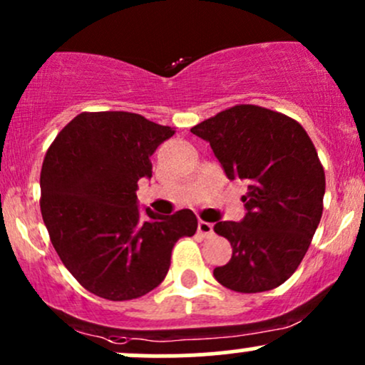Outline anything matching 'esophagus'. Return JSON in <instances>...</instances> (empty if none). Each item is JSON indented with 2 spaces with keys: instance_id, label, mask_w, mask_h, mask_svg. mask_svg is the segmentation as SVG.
Wrapping results in <instances>:
<instances>
[{
  "instance_id": "obj_1",
  "label": "esophagus",
  "mask_w": 365,
  "mask_h": 365,
  "mask_svg": "<svg viewBox=\"0 0 365 365\" xmlns=\"http://www.w3.org/2000/svg\"><path fill=\"white\" fill-rule=\"evenodd\" d=\"M197 232L202 235V237H211L213 235V223H207V222H199L197 225Z\"/></svg>"
}]
</instances>
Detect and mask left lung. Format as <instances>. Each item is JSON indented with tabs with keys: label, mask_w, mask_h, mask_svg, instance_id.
Returning <instances> with one entry per match:
<instances>
[{
	"label": "left lung",
	"mask_w": 365,
	"mask_h": 365,
	"mask_svg": "<svg viewBox=\"0 0 365 365\" xmlns=\"http://www.w3.org/2000/svg\"><path fill=\"white\" fill-rule=\"evenodd\" d=\"M228 180L247 183L242 222H216L232 258L213 275L235 293H263L294 274L324 210L326 175L315 145L296 119L239 103L195 124Z\"/></svg>",
	"instance_id": "obj_1"
}]
</instances>
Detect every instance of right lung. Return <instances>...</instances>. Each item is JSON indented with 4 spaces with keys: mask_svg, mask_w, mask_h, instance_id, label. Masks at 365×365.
Returning <instances> with one entry per match:
<instances>
[{
    "mask_svg": "<svg viewBox=\"0 0 365 365\" xmlns=\"http://www.w3.org/2000/svg\"><path fill=\"white\" fill-rule=\"evenodd\" d=\"M173 133L133 112H81L48 147L43 222L67 270L100 298L150 293L170 270L175 242L197 230L190 210L138 213V180L150 178V155Z\"/></svg>",
    "mask_w": 365,
    "mask_h": 365,
    "instance_id": "add662e5",
    "label": "right lung"
}]
</instances>
